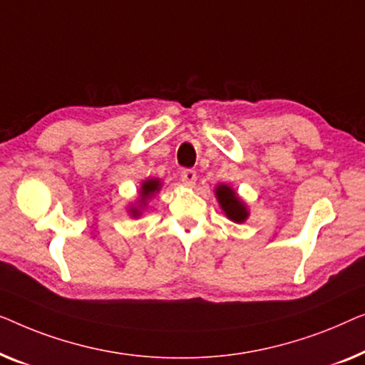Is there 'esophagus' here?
<instances>
[{"label":"esophagus","mask_w":365,"mask_h":365,"mask_svg":"<svg viewBox=\"0 0 365 365\" xmlns=\"http://www.w3.org/2000/svg\"><path fill=\"white\" fill-rule=\"evenodd\" d=\"M180 178L185 185L192 187V185H195V182H197V172L192 170V168H183L180 173Z\"/></svg>","instance_id":"esophagus-1"}]
</instances>
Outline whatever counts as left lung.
I'll return each instance as SVG.
<instances>
[{"mask_svg":"<svg viewBox=\"0 0 365 365\" xmlns=\"http://www.w3.org/2000/svg\"><path fill=\"white\" fill-rule=\"evenodd\" d=\"M217 197L218 202L222 205V208L227 213L230 220H233L236 223L245 222L246 217H248V212H246V207L243 203L236 198V193L232 188L227 187V185H220L217 188Z\"/></svg>","mask_w":365,"mask_h":365,"instance_id":"left-lung-1","label":"left lung"}]
</instances>
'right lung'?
<instances>
[{"mask_svg": "<svg viewBox=\"0 0 365 365\" xmlns=\"http://www.w3.org/2000/svg\"><path fill=\"white\" fill-rule=\"evenodd\" d=\"M158 187H160V182L155 180V178H153V180H147V182H143V185H142V190H140V200H138V203H140V205H145L147 198H150L152 195L157 192ZM138 213H140V212H138L137 208H132V215H133V217H137Z\"/></svg>", "mask_w": 365, "mask_h": 365, "instance_id": "right-lung-1", "label": "right lung"}]
</instances>
